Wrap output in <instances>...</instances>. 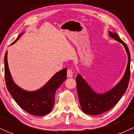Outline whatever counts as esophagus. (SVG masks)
Instances as JSON below:
<instances>
[{
  "instance_id": "1",
  "label": "esophagus",
  "mask_w": 134,
  "mask_h": 134,
  "mask_svg": "<svg viewBox=\"0 0 134 134\" xmlns=\"http://www.w3.org/2000/svg\"><path fill=\"white\" fill-rule=\"evenodd\" d=\"M73 76V71H72V69H68L67 70V77H71Z\"/></svg>"
}]
</instances>
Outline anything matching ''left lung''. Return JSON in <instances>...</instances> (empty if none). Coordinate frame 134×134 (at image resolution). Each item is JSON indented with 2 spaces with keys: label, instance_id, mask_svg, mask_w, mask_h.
Segmentation results:
<instances>
[{
  "label": "left lung",
  "instance_id": "1",
  "mask_svg": "<svg viewBox=\"0 0 134 134\" xmlns=\"http://www.w3.org/2000/svg\"><path fill=\"white\" fill-rule=\"evenodd\" d=\"M109 35L116 41L121 43L128 55V64L124 77L111 90L104 94H97L92 90L87 82L79 74L76 77L77 90L81 109L85 113L92 115H100L111 109L125 93L130 76V54L127 44L116 33L109 31Z\"/></svg>",
  "mask_w": 134,
  "mask_h": 134
}]
</instances>
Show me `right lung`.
Segmentation results:
<instances>
[{
    "mask_svg": "<svg viewBox=\"0 0 134 134\" xmlns=\"http://www.w3.org/2000/svg\"><path fill=\"white\" fill-rule=\"evenodd\" d=\"M18 38L12 43L18 41ZM7 52L4 57V73L6 86L9 93L21 108L31 115L43 116L52 111L55 103L56 90L60 86L67 78V69L58 72L40 90L34 92H28L19 87L13 82L9 72L7 59Z\"/></svg>",
    "mask_w": 134,
    "mask_h": 134,
    "instance_id": "1",
    "label": "right lung"
}]
</instances>
